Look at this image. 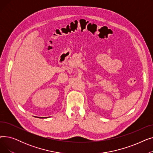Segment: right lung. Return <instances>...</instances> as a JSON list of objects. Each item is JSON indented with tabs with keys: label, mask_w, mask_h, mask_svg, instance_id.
Here are the masks:
<instances>
[{
	"label": "right lung",
	"mask_w": 153,
	"mask_h": 153,
	"mask_svg": "<svg viewBox=\"0 0 153 153\" xmlns=\"http://www.w3.org/2000/svg\"><path fill=\"white\" fill-rule=\"evenodd\" d=\"M38 118H39V117H38Z\"/></svg>",
	"instance_id": "add662e5"
}]
</instances>
